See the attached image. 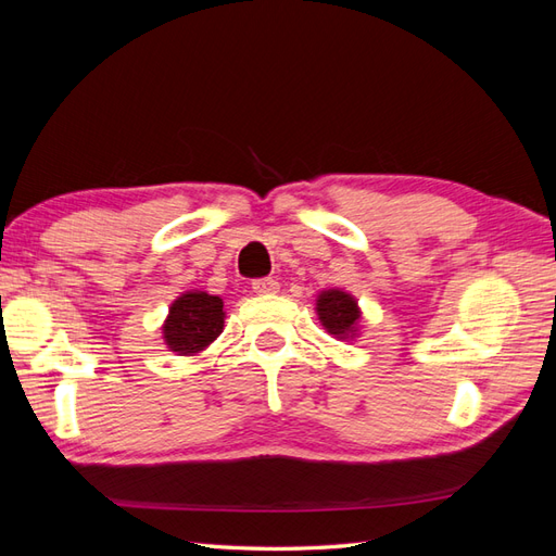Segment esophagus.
Instances as JSON below:
<instances>
[{
  "instance_id": "esophagus-1",
  "label": "esophagus",
  "mask_w": 556,
  "mask_h": 556,
  "mask_svg": "<svg viewBox=\"0 0 556 556\" xmlns=\"http://www.w3.org/2000/svg\"><path fill=\"white\" fill-rule=\"evenodd\" d=\"M280 285L274 278H257L252 280V292L255 294H276Z\"/></svg>"
}]
</instances>
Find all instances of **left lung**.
Segmentation results:
<instances>
[{
	"instance_id": "8db88e82",
	"label": "left lung",
	"mask_w": 556,
	"mask_h": 556,
	"mask_svg": "<svg viewBox=\"0 0 556 556\" xmlns=\"http://www.w3.org/2000/svg\"><path fill=\"white\" fill-rule=\"evenodd\" d=\"M317 315L323 327L333 333L336 339H345L359 319L357 301L352 299L348 292L341 290H327L317 296Z\"/></svg>"
}]
</instances>
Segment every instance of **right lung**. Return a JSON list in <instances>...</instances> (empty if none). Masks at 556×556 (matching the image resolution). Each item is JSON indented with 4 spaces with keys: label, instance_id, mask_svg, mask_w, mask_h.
I'll return each instance as SVG.
<instances>
[{
    "label": "right lung",
    "instance_id": "1",
    "mask_svg": "<svg viewBox=\"0 0 556 556\" xmlns=\"http://www.w3.org/2000/svg\"><path fill=\"white\" fill-rule=\"evenodd\" d=\"M223 299L206 292H188L174 301L162 331L166 345L178 355H194L211 345L223 333Z\"/></svg>",
    "mask_w": 556,
    "mask_h": 556
}]
</instances>
